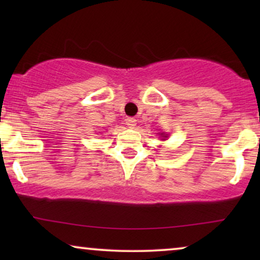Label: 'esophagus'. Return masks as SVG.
I'll list each match as a JSON object with an SVG mask.
<instances>
[{
	"label": "esophagus",
	"mask_w": 260,
	"mask_h": 260,
	"mask_svg": "<svg viewBox=\"0 0 260 260\" xmlns=\"http://www.w3.org/2000/svg\"><path fill=\"white\" fill-rule=\"evenodd\" d=\"M136 124H137V120L135 118H127L126 119V125L130 127V129H135L136 127Z\"/></svg>",
	"instance_id": "obj_1"
}]
</instances>
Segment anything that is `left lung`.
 Here are the masks:
<instances>
[{
    "mask_svg": "<svg viewBox=\"0 0 260 260\" xmlns=\"http://www.w3.org/2000/svg\"><path fill=\"white\" fill-rule=\"evenodd\" d=\"M161 136H162V137H167V135H165V133H162Z\"/></svg>",
    "mask_w": 260,
    "mask_h": 260,
    "instance_id": "8db88e82",
    "label": "left lung"
}]
</instances>
